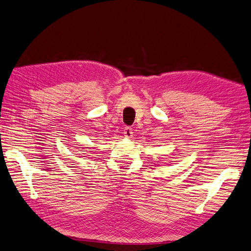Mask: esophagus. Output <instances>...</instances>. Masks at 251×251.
<instances>
[{
	"mask_svg": "<svg viewBox=\"0 0 251 251\" xmlns=\"http://www.w3.org/2000/svg\"><path fill=\"white\" fill-rule=\"evenodd\" d=\"M124 136H125L126 138L132 137V128H131V127L126 126V127L124 128Z\"/></svg>",
	"mask_w": 251,
	"mask_h": 251,
	"instance_id": "34e87169",
	"label": "esophagus"
}]
</instances>
